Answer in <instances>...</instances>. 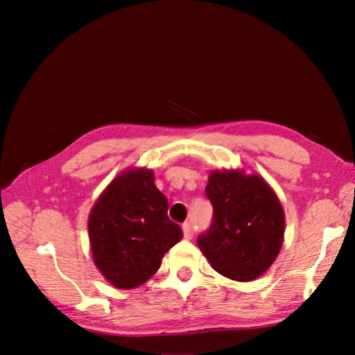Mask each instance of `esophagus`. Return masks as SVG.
I'll use <instances>...</instances> for the list:
<instances>
[{"instance_id":"1","label":"esophagus","mask_w":355,"mask_h":355,"mask_svg":"<svg viewBox=\"0 0 355 355\" xmlns=\"http://www.w3.org/2000/svg\"><path fill=\"white\" fill-rule=\"evenodd\" d=\"M182 228H183L184 238L189 239L192 236V225H191V222H184V224L182 225Z\"/></svg>"}]
</instances>
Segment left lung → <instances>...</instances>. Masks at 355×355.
Returning <instances> with one entry per match:
<instances>
[{
	"mask_svg": "<svg viewBox=\"0 0 355 355\" xmlns=\"http://www.w3.org/2000/svg\"><path fill=\"white\" fill-rule=\"evenodd\" d=\"M205 194L213 205V220L197 236L203 255L224 277H260L284 241L285 216L277 196L261 177L238 171L213 172Z\"/></svg>",
	"mask_w": 355,
	"mask_h": 355,
	"instance_id": "obj_1",
	"label": "left lung"
}]
</instances>
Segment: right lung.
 Wrapping results in <instances>:
<instances>
[{"mask_svg": "<svg viewBox=\"0 0 355 355\" xmlns=\"http://www.w3.org/2000/svg\"><path fill=\"white\" fill-rule=\"evenodd\" d=\"M167 208L147 169L122 172L100 196L87 227L94 261L110 284L130 290L158 271L166 252L183 236Z\"/></svg>", "mask_w": 355, "mask_h": 355, "instance_id": "obj_1", "label": "right lung"}]
</instances>
